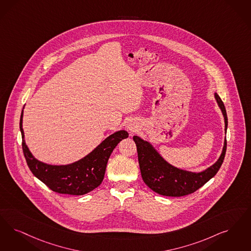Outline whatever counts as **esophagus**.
Segmentation results:
<instances>
[{
    "label": "esophagus",
    "mask_w": 251,
    "mask_h": 251,
    "mask_svg": "<svg viewBox=\"0 0 251 251\" xmlns=\"http://www.w3.org/2000/svg\"><path fill=\"white\" fill-rule=\"evenodd\" d=\"M127 129L130 130V132H134V131H136V130L138 129V125L134 121H130L127 124Z\"/></svg>",
    "instance_id": "1"
}]
</instances>
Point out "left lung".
<instances>
[{
    "mask_svg": "<svg viewBox=\"0 0 251 251\" xmlns=\"http://www.w3.org/2000/svg\"><path fill=\"white\" fill-rule=\"evenodd\" d=\"M215 99L224 117L226 133L228 127L226 109L221 97L217 93H215ZM133 141L137 148L143 180L152 191L163 196L171 197H180L193 193L214 177L221 168L227 149V141L225 138L219 160L207 169L200 173H195L173 166L161 157L150 142L143 140L139 136L134 135Z\"/></svg>",
    "mask_w": 251,
    "mask_h": 251,
    "instance_id": "1",
    "label": "left lung"
}]
</instances>
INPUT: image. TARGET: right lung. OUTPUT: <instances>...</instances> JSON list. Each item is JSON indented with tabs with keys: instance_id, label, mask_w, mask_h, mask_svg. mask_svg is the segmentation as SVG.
I'll return each mask as SVG.
<instances>
[{
	"instance_id": "1",
	"label": "right lung",
	"mask_w": 251,
	"mask_h": 251,
	"mask_svg": "<svg viewBox=\"0 0 251 251\" xmlns=\"http://www.w3.org/2000/svg\"><path fill=\"white\" fill-rule=\"evenodd\" d=\"M22 119L23 110L20 116V129L22 150L30 170L50 190L62 194L83 195L100 186L112 151L122 139L129 136L126 130L116 131L79 161L66 165H51L38 161L30 153L24 139Z\"/></svg>"
}]
</instances>
